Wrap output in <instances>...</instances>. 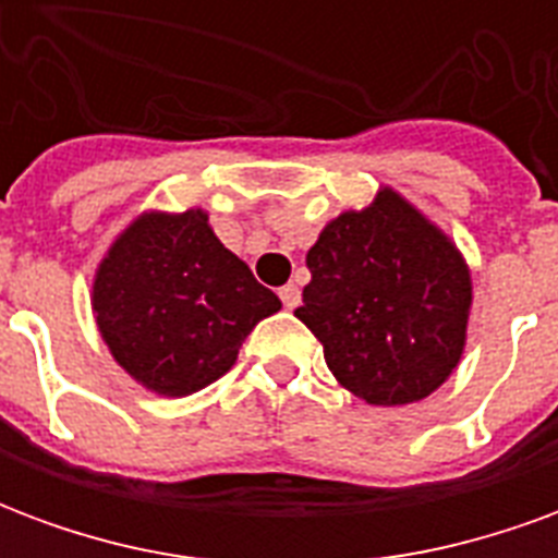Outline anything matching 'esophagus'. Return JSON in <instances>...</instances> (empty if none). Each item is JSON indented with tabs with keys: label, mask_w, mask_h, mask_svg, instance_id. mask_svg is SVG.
Listing matches in <instances>:
<instances>
[{
	"label": "esophagus",
	"mask_w": 558,
	"mask_h": 558,
	"mask_svg": "<svg viewBox=\"0 0 558 558\" xmlns=\"http://www.w3.org/2000/svg\"><path fill=\"white\" fill-rule=\"evenodd\" d=\"M280 302H283V307L287 311H295L299 304H302V290L295 287V283H287V287H280Z\"/></svg>",
	"instance_id": "1"
}]
</instances>
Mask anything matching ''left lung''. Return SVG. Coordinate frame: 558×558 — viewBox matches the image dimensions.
<instances>
[{"label": "left lung", "mask_w": 558, "mask_h": 558, "mask_svg": "<svg viewBox=\"0 0 558 558\" xmlns=\"http://www.w3.org/2000/svg\"><path fill=\"white\" fill-rule=\"evenodd\" d=\"M307 268L295 316L355 398L407 407L454 374L472 307L469 266L398 191L379 187L371 206L326 223Z\"/></svg>", "instance_id": "left-lung-1"}]
</instances>
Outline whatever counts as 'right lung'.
<instances>
[{
    "label": "right lung",
    "mask_w": 558,
    "mask_h": 558,
    "mask_svg": "<svg viewBox=\"0 0 558 558\" xmlns=\"http://www.w3.org/2000/svg\"><path fill=\"white\" fill-rule=\"evenodd\" d=\"M92 311L119 367L184 398L230 371L244 338L280 299L227 251L203 208L143 211L101 259Z\"/></svg>",
    "instance_id": "right-lung-1"
}]
</instances>
